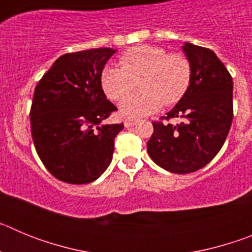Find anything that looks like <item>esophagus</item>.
<instances>
[{
	"instance_id": "esophagus-1",
	"label": "esophagus",
	"mask_w": 252,
	"mask_h": 252,
	"mask_svg": "<svg viewBox=\"0 0 252 252\" xmlns=\"http://www.w3.org/2000/svg\"><path fill=\"white\" fill-rule=\"evenodd\" d=\"M136 124H137L136 119H126L124 121L125 127H131V126H133V125H136Z\"/></svg>"
}]
</instances>
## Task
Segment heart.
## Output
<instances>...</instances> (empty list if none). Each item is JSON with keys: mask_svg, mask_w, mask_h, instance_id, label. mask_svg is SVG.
I'll use <instances>...</instances> for the list:
<instances>
[{"mask_svg": "<svg viewBox=\"0 0 252 252\" xmlns=\"http://www.w3.org/2000/svg\"><path fill=\"white\" fill-rule=\"evenodd\" d=\"M121 66H106L102 70L103 92L112 101H120L139 82L140 92L120 103L126 117H141L159 110L164 104L179 101L188 91L193 75L192 62L183 53H169L159 46L142 45L121 55Z\"/></svg>", "mask_w": 252, "mask_h": 252, "instance_id": "heart-1", "label": "heart"}]
</instances>
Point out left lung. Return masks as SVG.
Wrapping results in <instances>:
<instances>
[{
	"instance_id": "8db88e82",
	"label": "left lung",
	"mask_w": 252,
	"mask_h": 252,
	"mask_svg": "<svg viewBox=\"0 0 252 252\" xmlns=\"http://www.w3.org/2000/svg\"><path fill=\"white\" fill-rule=\"evenodd\" d=\"M192 82L177 106L160 120L182 117L179 125L154 121L148 141L151 159L165 170L188 174L208 164L223 146L233 119L232 77L211 49L186 43Z\"/></svg>"
}]
</instances>
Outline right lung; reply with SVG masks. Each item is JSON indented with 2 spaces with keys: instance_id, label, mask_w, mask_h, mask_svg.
Returning <instances> with one entry per match:
<instances>
[{
  "instance_id": "right-lung-1",
  "label": "right lung",
  "mask_w": 252,
  "mask_h": 252,
  "mask_svg": "<svg viewBox=\"0 0 252 252\" xmlns=\"http://www.w3.org/2000/svg\"><path fill=\"white\" fill-rule=\"evenodd\" d=\"M111 48L68 53L54 62L35 88L31 136L40 160L57 179L91 183L112 160L124 124L104 125L117 111L101 84Z\"/></svg>"
}]
</instances>
